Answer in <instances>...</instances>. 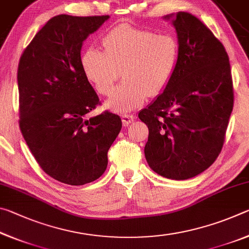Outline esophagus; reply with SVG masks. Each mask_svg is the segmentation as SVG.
<instances>
[{
	"instance_id": "esophagus-1",
	"label": "esophagus",
	"mask_w": 249,
	"mask_h": 249,
	"mask_svg": "<svg viewBox=\"0 0 249 249\" xmlns=\"http://www.w3.org/2000/svg\"><path fill=\"white\" fill-rule=\"evenodd\" d=\"M134 120H135V115H133V114L122 115V122H123L124 126H128L130 123H133Z\"/></svg>"
}]
</instances>
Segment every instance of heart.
Masks as SVG:
<instances>
[{"label":"heart","instance_id":"b5f03b06","mask_svg":"<svg viewBox=\"0 0 249 249\" xmlns=\"http://www.w3.org/2000/svg\"><path fill=\"white\" fill-rule=\"evenodd\" d=\"M103 52L90 47L81 56L86 78L100 94L108 95L122 74V82L107 107L127 113L141 107L150 95L166 89L176 72L179 60V44L170 34L120 24L102 37Z\"/></svg>","mask_w":249,"mask_h":249}]
</instances>
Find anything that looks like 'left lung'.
I'll return each mask as SVG.
<instances>
[{
    "mask_svg": "<svg viewBox=\"0 0 249 249\" xmlns=\"http://www.w3.org/2000/svg\"><path fill=\"white\" fill-rule=\"evenodd\" d=\"M172 25L179 44L176 72L138 117L148 126L149 167L165 178L185 180L208 169L221 153L234 92L229 56L213 33L187 12H178Z\"/></svg>",
    "mask_w": 249,
    "mask_h": 249,
    "instance_id": "left-lung-1",
    "label": "left lung"
}]
</instances>
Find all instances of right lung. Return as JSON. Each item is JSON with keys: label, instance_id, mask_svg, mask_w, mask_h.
Masks as SVG:
<instances>
[{"label": "right lung", "instance_id": "add662e5", "mask_svg": "<svg viewBox=\"0 0 249 249\" xmlns=\"http://www.w3.org/2000/svg\"><path fill=\"white\" fill-rule=\"evenodd\" d=\"M108 15L50 18L19 59V128L41 169L70 185L99 179L121 117L89 113L99 96L81 68V47Z\"/></svg>", "mask_w": 249, "mask_h": 249}]
</instances>
